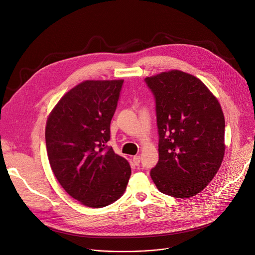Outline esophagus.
Listing matches in <instances>:
<instances>
[{"mask_svg": "<svg viewBox=\"0 0 255 255\" xmlns=\"http://www.w3.org/2000/svg\"><path fill=\"white\" fill-rule=\"evenodd\" d=\"M132 161H133L134 165H136V166L140 165V156H139V155H135V156H133Z\"/></svg>", "mask_w": 255, "mask_h": 255, "instance_id": "esophagus-1", "label": "esophagus"}]
</instances>
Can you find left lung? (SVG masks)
I'll return each mask as SVG.
<instances>
[{
	"label": "left lung",
	"instance_id": "1",
	"mask_svg": "<svg viewBox=\"0 0 255 255\" xmlns=\"http://www.w3.org/2000/svg\"><path fill=\"white\" fill-rule=\"evenodd\" d=\"M156 103L159 160L150 171L157 189L175 198L201 192L225 155V117L206 86L192 74L170 70L146 77Z\"/></svg>",
	"mask_w": 255,
	"mask_h": 255
}]
</instances>
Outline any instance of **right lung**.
Wrapping results in <instances>:
<instances>
[{
    "label": "right lung",
    "mask_w": 255,
    "mask_h": 255,
    "mask_svg": "<svg viewBox=\"0 0 255 255\" xmlns=\"http://www.w3.org/2000/svg\"><path fill=\"white\" fill-rule=\"evenodd\" d=\"M124 80L86 81L49 115L46 146L57 181L72 198L100 208L121 198L130 177L127 159L105 144Z\"/></svg>",
    "instance_id": "1"
}]
</instances>
